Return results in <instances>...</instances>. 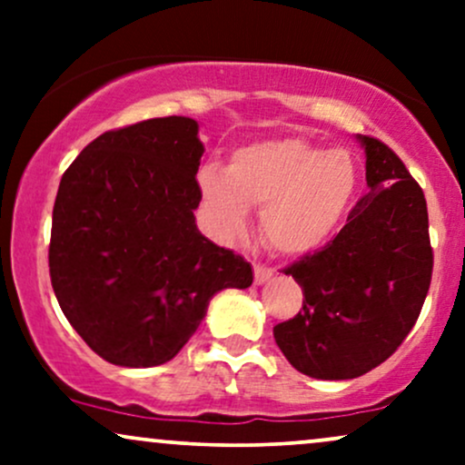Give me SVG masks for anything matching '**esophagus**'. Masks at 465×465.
I'll return each instance as SVG.
<instances>
[{
    "instance_id": "1",
    "label": "esophagus",
    "mask_w": 465,
    "mask_h": 465,
    "mask_svg": "<svg viewBox=\"0 0 465 465\" xmlns=\"http://www.w3.org/2000/svg\"><path fill=\"white\" fill-rule=\"evenodd\" d=\"M275 271L271 269V266H264V264H253V277H255V284H264L266 280H269L271 275H273Z\"/></svg>"
}]
</instances>
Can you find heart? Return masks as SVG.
Wrapping results in <instances>:
<instances>
[{"instance_id": "heart-1", "label": "heart", "mask_w": 465, "mask_h": 465, "mask_svg": "<svg viewBox=\"0 0 465 465\" xmlns=\"http://www.w3.org/2000/svg\"><path fill=\"white\" fill-rule=\"evenodd\" d=\"M201 194L212 227L223 238L244 232L249 205H262L260 229L280 253H306L330 238L356 188L350 153L303 140H266L240 148L227 173L205 165Z\"/></svg>"}]
</instances>
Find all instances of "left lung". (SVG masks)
Masks as SVG:
<instances>
[{"instance_id": "obj_1", "label": "left lung", "mask_w": 465, "mask_h": 465, "mask_svg": "<svg viewBox=\"0 0 465 465\" xmlns=\"http://www.w3.org/2000/svg\"><path fill=\"white\" fill-rule=\"evenodd\" d=\"M367 194L325 247L286 266L302 311L277 323V348L297 371L348 381L396 351L418 322L433 275L424 192L385 142L359 135Z\"/></svg>"}]
</instances>
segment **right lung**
<instances>
[{"label":"right lung","instance_id":"obj_1","mask_svg":"<svg viewBox=\"0 0 465 465\" xmlns=\"http://www.w3.org/2000/svg\"><path fill=\"white\" fill-rule=\"evenodd\" d=\"M192 117L106 131L63 174L52 212L50 277L84 343L120 367L179 354L223 288H247L242 255L196 229L205 148Z\"/></svg>","mask_w":465,"mask_h":465}]
</instances>
